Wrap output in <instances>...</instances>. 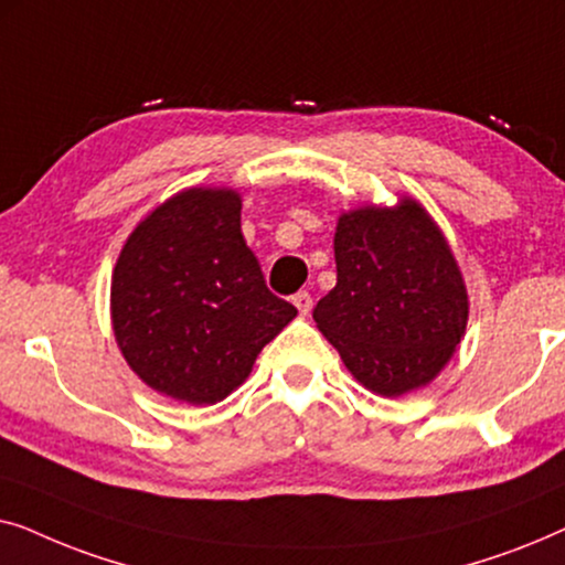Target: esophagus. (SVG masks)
I'll list each match as a JSON object with an SVG mask.
<instances>
[{
    "mask_svg": "<svg viewBox=\"0 0 565 565\" xmlns=\"http://www.w3.org/2000/svg\"><path fill=\"white\" fill-rule=\"evenodd\" d=\"M292 303H296V308L303 316H308L311 313V308H313V298H311V292L308 290H298L296 296H292Z\"/></svg>",
    "mask_w": 565,
    "mask_h": 565,
    "instance_id": "34e87169",
    "label": "esophagus"
}]
</instances>
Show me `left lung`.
Returning a JSON list of instances; mask_svg holds the SVG:
<instances>
[{
	"mask_svg": "<svg viewBox=\"0 0 565 565\" xmlns=\"http://www.w3.org/2000/svg\"><path fill=\"white\" fill-rule=\"evenodd\" d=\"M337 285L313 308L321 334L381 396L427 385L460 344L468 296L445 236L414 200L339 218Z\"/></svg>",
	"mask_w": 565,
	"mask_h": 565,
	"instance_id": "left-lung-1",
	"label": "left lung"
}]
</instances>
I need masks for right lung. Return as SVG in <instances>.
<instances>
[{
    "instance_id": "add662e5",
    "label": "right lung",
    "mask_w": 565,
    "mask_h": 565,
    "mask_svg": "<svg viewBox=\"0 0 565 565\" xmlns=\"http://www.w3.org/2000/svg\"><path fill=\"white\" fill-rule=\"evenodd\" d=\"M110 298L134 373L188 404L226 398L298 313L267 288L231 190H184L159 205L122 246Z\"/></svg>"
}]
</instances>
